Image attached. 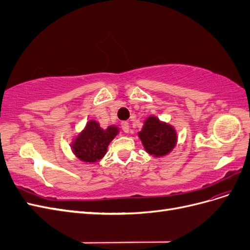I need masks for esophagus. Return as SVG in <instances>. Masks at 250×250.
Segmentation results:
<instances>
[{"label":"esophagus","instance_id":"34e87169","mask_svg":"<svg viewBox=\"0 0 250 250\" xmlns=\"http://www.w3.org/2000/svg\"><path fill=\"white\" fill-rule=\"evenodd\" d=\"M121 127H122V130H123L125 133L129 132L130 127H129V124H128L127 122H122V123H121Z\"/></svg>","mask_w":250,"mask_h":250}]
</instances>
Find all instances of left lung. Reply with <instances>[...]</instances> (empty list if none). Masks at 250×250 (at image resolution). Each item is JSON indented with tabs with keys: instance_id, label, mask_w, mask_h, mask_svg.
<instances>
[{
	"instance_id": "left-lung-1",
	"label": "left lung",
	"mask_w": 250,
	"mask_h": 250,
	"mask_svg": "<svg viewBox=\"0 0 250 250\" xmlns=\"http://www.w3.org/2000/svg\"><path fill=\"white\" fill-rule=\"evenodd\" d=\"M144 148L150 155L161 157L169 154L176 146L177 133L172 125L150 116L138 133Z\"/></svg>"
}]
</instances>
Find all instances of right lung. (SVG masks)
Segmentation results:
<instances>
[{
	"label": "right lung",
	"instance_id": "add662e5",
	"mask_svg": "<svg viewBox=\"0 0 250 250\" xmlns=\"http://www.w3.org/2000/svg\"><path fill=\"white\" fill-rule=\"evenodd\" d=\"M119 133L115 125L106 129L100 127L95 120H89L83 129L72 143L73 153L84 163H96L100 161L107 151L109 143Z\"/></svg>",
	"mask_w": 250,
	"mask_h": 250
}]
</instances>
